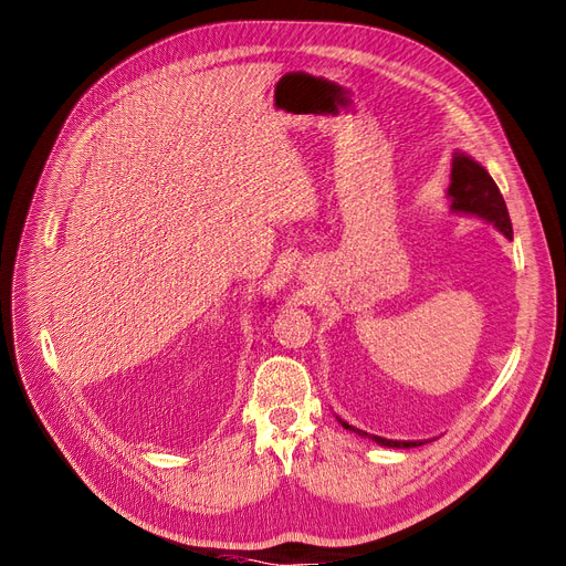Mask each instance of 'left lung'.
<instances>
[{"mask_svg":"<svg viewBox=\"0 0 566 566\" xmlns=\"http://www.w3.org/2000/svg\"><path fill=\"white\" fill-rule=\"evenodd\" d=\"M450 189L448 196L452 198V210L454 212H467V214H478L486 221H491L497 230L503 232L505 238H512V221L510 212L505 206V198L493 182V178L484 171V166H480L475 159L469 155L457 153L452 159V178H450ZM343 422V420H340ZM345 429L358 431L360 437H368L365 431L343 422ZM379 446L386 448H416L422 446L420 441H388L381 437H373Z\"/></svg>","mask_w":566,"mask_h":566,"instance_id":"1","label":"left lung"}]
</instances>
